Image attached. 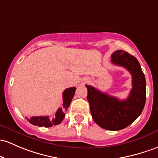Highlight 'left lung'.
I'll return each instance as SVG.
<instances>
[{
    "label": "left lung",
    "instance_id": "1",
    "mask_svg": "<svg viewBox=\"0 0 158 158\" xmlns=\"http://www.w3.org/2000/svg\"><path fill=\"white\" fill-rule=\"evenodd\" d=\"M111 58L112 64L124 67L132 76L133 87L128 98L120 100L92 86H85L93 120L103 129L119 131L132 124L143 112L146 99V82L139 63L134 56L123 50H117Z\"/></svg>",
    "mask_w": 158,
    "mask_h": 158
}]
</instances>
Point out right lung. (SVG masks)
<instances>
[{"label": "right lung", "mask_w": 158, "mask_h": 158, "mask_svg": "<svg viewBox=\"0 0 158 158\" xmlns=\"http://www.w3.org/2000/svg\"><path fill=\"white\" fill-rule=\"evenodd\" d=\"M76 88L72 87L67 88L63 92V106L61 108H59L55 113L54 117L49 118L48 116H34L30 119L27 118V120L35 126L39 127H50L53 125L59 124L65 116V112L67 111V109L70 106V104L72 101V99L75 94Z\"/></svg>", "instance_id": "right-lung-1"}]
</instances>
